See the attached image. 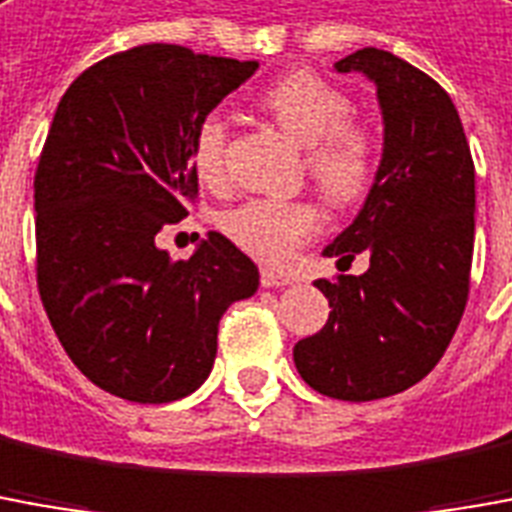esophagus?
I'll use <instances>...</instances> for the list:
<instances>
[{"label":"esophagus","instance_id":"1","mask_svg":"<svg viewBox=\"0 0 512 512\" xmlns=\"http://www.w3.org/2000/svg\"><path fill=\"white\" fill-rule=\"evenodd\" d=\"M295 278L287 276V273H281V270H270V267H264L262 270V287H290Z\"/></svg>","mask_w":512,"mask_h":512}]
</instances>
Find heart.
I'll list each match as a JSON object with an SVG mask.
<instances>
[{"label":"heart","instance_id":"obj_1","mask_svg":"<svg viewBox=\"0 0 512 512\" xmlns=\"http://www.w3.org/2000/svg\"><path fill=\"white\" fill-rule=\"evenodd\" d=\"M259 105L278 128L306 150V172L337 206L365 195L379 164L373 130L348 119L351 100L343 88L315 72H290L259 94ZM228 125L206 116L192 139V167L209 186L225 181ZM222 234L267 264H284L320 228V211L306 200H248L220 217Z\"/></svg>","mask_w":512,"mask_h":512}]
</instances>
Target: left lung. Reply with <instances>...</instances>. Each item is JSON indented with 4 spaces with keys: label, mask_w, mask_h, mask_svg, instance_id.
I'll return each mask as SVG.
<instances>
[{
    "label": "left lung",
    "mask_w": 512,
    "mask_h": 512,
    "mask_svg": "<svg viewBox=\"0 0 512 512\" xmlns=\"http://www.w3.org/2000/svg\"><path fill=\"white\" fill-rule=\"evenodd\" d=\"M376 86L382 161L357 220L323 256L362 276L317 278L326 326L292 348L312 390L343 401L396 396L435 368L460 326L474 256V161L443 88L393 52L365 47L334 63Z\"/></svg>",
    "instance_id": "8db88e82"
}]
</instances>
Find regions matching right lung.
Returning a JSON list of instances; mask_svg holds the SVG:
<instances>
[{"label":"right lung","instance_id":"right-lung-1","mask_svg":"<svg viewBox=\"0 0 512 512\" xmlns=\"http://www.w3.org/2000/svg\"><path fill=\"white\" fill-rule=\"evenodd\" d=\"M256 61L144 44L66 88L35 169L38 292L77 370L105 393L167 404L195 393L217 326L259 267L217 231L186 262L155 245L197 195V125Z\"/></svg>","mask_w":512,"mask_h":512}]
</instances>
